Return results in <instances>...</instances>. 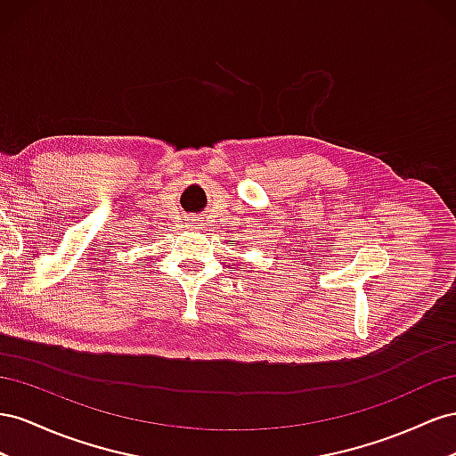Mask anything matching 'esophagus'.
<instances>
[{
  "label": "esophagus",
  "mask_w": 456,
  "mask_h": 456,
  "mask_svg": "<svg viewBox=\"0 0 456 456\" xmlns=\"http://www.w3.org/2000/svg\"><path fill=\"white\" fill-rule=\"evenodd\" d=\"M199 224H200V219H197V217H189L187 219V227L189 229H199Z\"/></svg>",
  "instance_id": "1"
}]
</instances>
